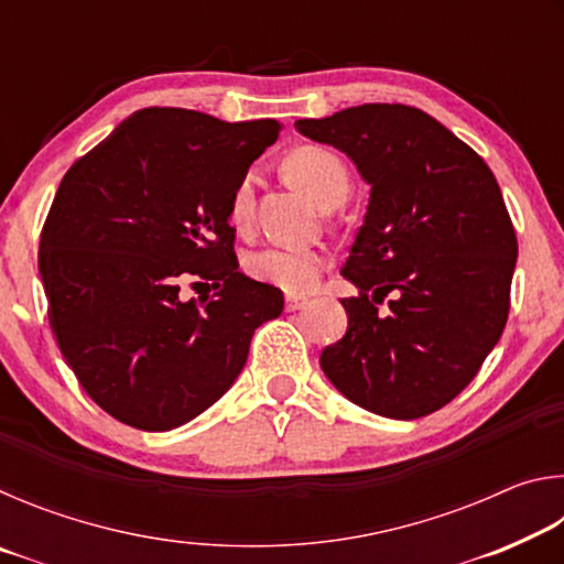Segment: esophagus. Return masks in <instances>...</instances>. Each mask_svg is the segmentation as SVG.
Returning a JSON list of instances; mask_svg holds the SVG:
<instances>
[{
  "label": "esophagus",
  "mask_w": 564,
  "mask_h": 564,
  "mask_svg": "<svg viewBox=\"0 0 564 564\" xmlns=\"http://www.w3.org/2000/svg\"><path fill=\"white\" fill-rule=\"evenodd\" d=\"M305 305H308L305 295H285V311H301Z\"/></svg>",
  "instance_id": "esophagus-1"
}]
</instances>
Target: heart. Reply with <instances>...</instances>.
I'll use <instances>...</instances> for the list:
<instances>
[{
	"label": "heart",
	"instance_id": "1",
	"mask_svg": "<svg viewBox=\"0 0 564 564\" xmlns=\"http://www.w3.org/2000/svg\"><path fill=\"white\" fill-rule=\"evenodd\" d=\"M285 174L299 188H303L321 208L330 202H343L350 188L348 169L338 154L326 147L305 144L293 149L285 156ZM256 202V174L248 171L231 194L228 202V216L236 228H246L253 218ZM248 273L256 281L275 285L285 293H308L316 285L323 271V256L311 248H285L265 246L261 251L248 256Z\"/></svg>",
	"mask_w": 564,
	"mask_h": 564
}]
</instances>
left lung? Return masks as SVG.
I'll use <instances>...</instances> for the list:
<instances>
[{"instance_id":"obj_1","label":"left lung","mask_w":564,"mask_h":564,"mask_svg":"<svg viewBox=\"0 0 564 564\" xmlns=\"http://www.w3.org/2000/svg\"><path fill=\"white\" fill-rule=\"evenodd\" d=\"M295 129L343 151L370 186L340 269L358 299L340 301L348 330L321 352L323 373L376 415H431L477 376L508 323L518 238L498 181L405 104H362Z\"/></svg>"}]
</instances>
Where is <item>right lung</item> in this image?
<instances>
[{
	"label": "right lung",
	"instance_id": "add662e5",
	"mask_svg": "<svg viewBox=\"0 0 564 564\" xmlns=\"http://www.w3.org/2000/svg\"><path fill=\"white\" fill-rule=\"evenodd\" d=\"M275 119L133 111L66 171L40 241L50 326L87 395L164 433L202 415L241 373L283 293L238 271L228 202L279 139ZM212 282V300L180 289Z\"/></svg>",
	"mask_w": 564,
	"mask_h": 564
}]
</instances>
